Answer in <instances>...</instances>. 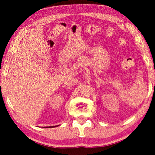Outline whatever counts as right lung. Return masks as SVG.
<instances>
[{"mask_svg":"<svg viewBox=\"0 0 155 155\" xmlns=\"http://www.w3.org/2000/svg\"><path fill=\"white\" fill-rule=\"evenodd\" d=\"M55 127H56V126H55ZM49 127H47L46 128H49Z\"/></svg>","mask_w":155,"mask_h":155,"instance_id":"right-lung-1","label":"right lung"}]
</instances>
